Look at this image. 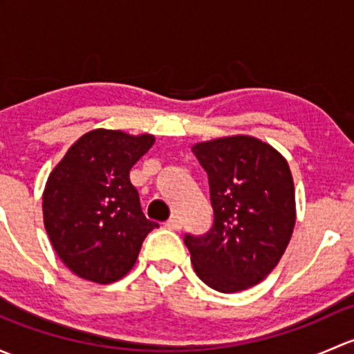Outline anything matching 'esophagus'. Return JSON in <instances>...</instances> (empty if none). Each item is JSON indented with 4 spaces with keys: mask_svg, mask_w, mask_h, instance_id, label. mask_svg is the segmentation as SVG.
Segmentation results:
<instances>
[{
    "mask_svg": "<svg viewBox=\"0 0 354 354\" xmlns=\"http://www.w3.org/2000/svg\"><path fill=\"white\" fill-rule=\"evenodd\" d=\"M166 227H167V230H173V231L181 230V221H180V217L171 216L169 219L166 221Z\"/></svg>",
    "mask_w": 354,
    "mask_h": 354,
    "instance_id": "1",
    "label": "esophagus"
}]
</instances>
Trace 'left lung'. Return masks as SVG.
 <instances>
[{
  "instance_id": "left-lung-1",
  "label": "left lung",
  "mask_w": 354,
  "mask_h": 354,
  "mask_svg": "<svg viewBox=\"0 0 354 354\" xmlns=\"http://www.w3.org/2000/svg\"><path fill=\"white\" fill-rule=\"evenodd\" d=\"M209 176L214 224L185 234L197 276L219 292H236L266 279L283 257L296 221L288 160L248 135L192 147Z\"/></svg>"
}]
</instances>
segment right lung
<instances>
[{"instance_id": "right-lung-1", "label": "right lung", "mask_w": 354, "mask_h": 354, "mask_svg": "<svg viewBox=\"0 0 354 354\" xmlns=\"http://www.w3.org/2000/svg\"><path fill=\"white\" fill-rule=\"evenodd\" d=\"M152 135L92 130L51 171L42 195L44 227L62 262L82 279L109 284L130 272L159 224L142 212L130 169Z\"/></svg>"}]
</instances>
